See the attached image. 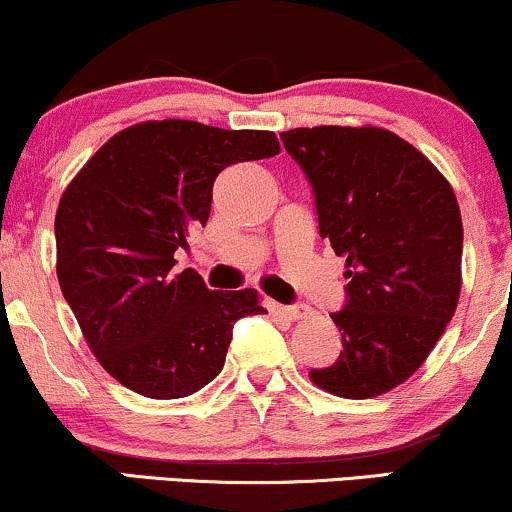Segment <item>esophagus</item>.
<instances>
[{
  "label": "esophagus",
  "instance_id": "1",
  "mask_svg": "<svg viewBox=\"0 0 512 512\" xmlns=\"http://www.w3.org/2000/svg\"><path fill=\"white\" fill-rule=\"evenodd\" d=\"M274 310L279 315H284L286 320H303V317L310 315V308L308 305H274Z\"/></svg>",
  "mask_w": 512,
  "mask_h": 512
}]
</instances>
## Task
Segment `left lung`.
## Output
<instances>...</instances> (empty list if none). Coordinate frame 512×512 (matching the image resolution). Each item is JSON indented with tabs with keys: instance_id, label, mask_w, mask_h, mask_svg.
Returning <instances> with one entry per match:
<instances>
[{
	"instance_id": "left-lung-1",
	"label": "left lung",
	"mask_w": 512,
	"mask_h": 512,
	"mask_svg": "<svg viewBox=\"0 0 512 512\" xmlns=\"http://www.w3.org/2000/svg\"><path fill=\"white\" fill-rule=\"evenodd\" d=\"M281 142L308 175L320 236L346 257L342 354L310 370L320 390L370 399L426 361L462 289V216L445 175L383 127H296Z\"/></svg>"
}]
</instances>
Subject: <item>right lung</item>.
Here are the masks:
<instances>
[{
    "instance_id": "obj_1",
    "label": "right lung",
    "mask_w": 512,
    "mask_h": 512,
    "mask_svg": "<svg viewBox=\"0 0 512 512\" xmlns=\"http://www.w3.org/2000/svg\"><path fill=\"white\" fill-rule=\"evenodd\" d=\"M281 151L274 132L149 120L110 137L62 192L57 279L88 349L120 385L180 399L221 373L236 320L260 293L209 291L175 250L204 226L223 168Z\"/></svg>"
}]
</instances>
